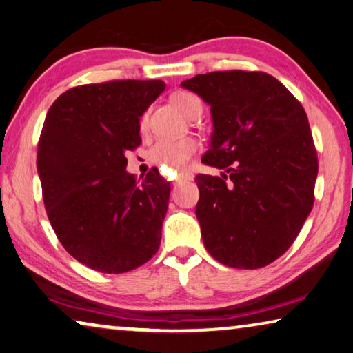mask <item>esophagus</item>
<instances>
[{"label": "esophagus", "mask_w": 353, "mask_h": 353, "mask_svg": "<svg viewBox=\"0 0 353 353\" xmlns=\"http://www.w3.org/2000/svg\"><path fill=\"white\" fill-rule=\"evenodd\" d=\"M188 179H192V174L187 171H179L177 172V177L174 179V185H179V183L183 182V181H188Z\"/></svg>", "instance_id": "34e87169"}]
</instances>
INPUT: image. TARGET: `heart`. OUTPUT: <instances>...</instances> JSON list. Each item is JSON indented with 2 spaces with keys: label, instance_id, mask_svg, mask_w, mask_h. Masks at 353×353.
Instances as JSON below:
<instances>
[{
  "label": "heart",
  "instance_id": "heart-1",
  "mask_svg": "<svg viewBox=\"0 0 353 353\" xmlns=\"http://www.w3.org/2000/svg\"><path fill=\"white\" fill-rule=\"evenodd\" d=\"M171 101L183 117L198 120L203 114V103L196 94L190 92H176ZM147 117L141 119V128H145ZM198 149L196 141L193 138L161 139L149 150V160L161 170H183L192 160Z\"/></svg>",
  "mask_w": 353,
  "mask_h": 353
}]
</instances>
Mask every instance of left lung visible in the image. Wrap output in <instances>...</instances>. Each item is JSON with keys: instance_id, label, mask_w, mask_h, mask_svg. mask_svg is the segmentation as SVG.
I'll return each instance as SVG.
<instances>
[{"instance_id": "left-lung-1", "label": "left lung", "mask_w": 353, "mask_h": 353, "mask_svg": "<svg viewBox=\"0 0 353 353\" xmlns=\"http://www.w3.org/2000/svg\"><path fill=\"white\" fill-rule=\"evenodd\" d=\"M181 85L210 106L214 131L198 174L203 243L231 268L270 265L296 239L314 206L317 150L304 108L266 72L215 71Z\"/></svg>"}]
</instances>
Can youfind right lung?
<instances>
[{
  "mask_svg": "<svg viewBox=\"0 0 353 353\" xmlns=\"http://www.w3.org/2000/svg\"><path fill=\"white\" fill-rule=\"evenodd\" d=\"M163 81H110L66 90L46 115L38 174L47 217L68 254L106 274L144 265L161 241L171 185L157 168L136 179L125 154Z\"/></svg>",
  "mask_w": 353,
  "mask_h": 353,
  "instance_id": "add662e5",
  "label": "right lung"
}]
</instances>
